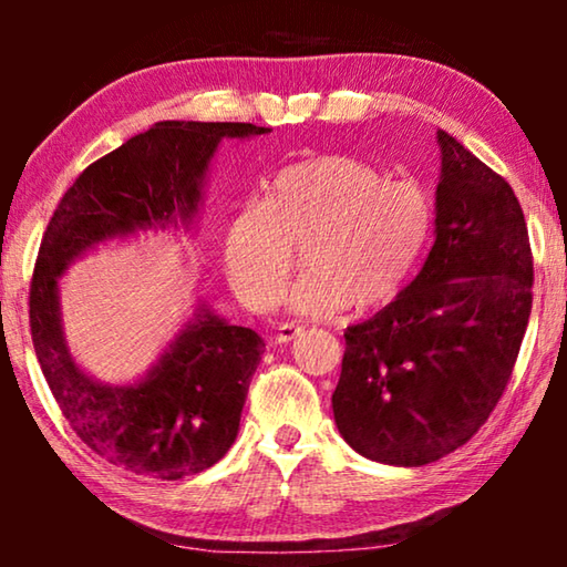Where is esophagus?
<instances>
[{
	"mask_svg": "<svg viewBox=\"0 0 567 567\" xmlns=\"http://www.w3.org/2000/svg\"><path fill=\"white\" fill-rule=\"evenodd\" d=\"M300 334H302V328H300V324H295V322H282L280 328H277L275 342H280V344H285V342H292L295 338H300Z\"/></svg>",
	"mask_w": 567,
	"mask_h": 567,
	"instance_id": "obj_1",
	"label": "esophagus"
}]
</instances>
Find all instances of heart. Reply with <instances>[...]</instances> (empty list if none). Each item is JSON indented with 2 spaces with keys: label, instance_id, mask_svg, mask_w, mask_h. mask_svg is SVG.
<instances>
[{
  "label": "heart",
  "instance_id": "obj_1",
  "mask_svg": "<svg viewBox=\"0 0 567 567\" xmlns=\"http://www.w3.org/2000/svg\"><path fill=\"white\" fill-rule=\"evenodd\" d=\"M435 223L433 199L410 179L350 155H322L277 172L265 203L229 219L223 260L239 302L265 312L280 300L302 249L307 272L287 302L328 318L358 302L382 307L405 290Z\"/></svg>",
  "mask_w": 567,
  "mask_h": 567
}]
</instances>
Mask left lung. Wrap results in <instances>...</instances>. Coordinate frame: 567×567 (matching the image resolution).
<instances>
[{"mask_svg": "<svg viewBox=\"0 0 567 567\" xmlns=\"http://www.w3.org/2000/svg\"><path fill=\"white\" fill-rule=\"evenodd\" d=\"M435 245L375 318L344 332L332 412L375 463L420 467L465 445L511 382L533 307V252L513 187L437 130Z\"/></svg>", "mask_w": 567, "mask_h": 567, "instance_id": "1", "label": "left lung"}]
</instances>
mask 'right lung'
I'll return each instance as SVG.
<instances>
[{
  "label": "right lung",
  "mask_w": 567,
  "mask_h": 567,
  "mask_svg": "<svg viewBox=\"0 0 567 567\" xmlns=\"http://www.w3.org/2000/svg\"><path fill=\"white\" fill-rule=\"evenodd\" d=\"M270 132L249 122H157L92 165L64 192L42 237L30 285L37 360L62 415L87 447L137 475L203 473L235 443L260 334L227 324L205 305L134 385H102L76 368L64 342L60 277L74 257L142 229L189 225L225 137Z\"/></svg>",
  "instance_id": "add662e5"
}]
</instances>
